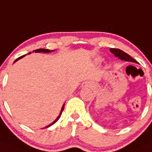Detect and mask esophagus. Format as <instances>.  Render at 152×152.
<instances>
[{
    "mask_svg": "<svg viewBox=\"0 0 152 152\" xmlns=\"http://www.w3.org/2000/svg\"><path fill=\"white\" fill-rule=\"evenodd\" d=\"M89 83H88V82H84V83H83V84H82V87H89Z\"/></svg>",
    "mask_w": 152,
    "mask_h": 152,
    "instance_id": "obj_1",
    "label": "esophagus"
}]
</instances>
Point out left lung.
<instances>
[{
    "mask_svg": "<svg viewBox=\"0 0 152 152\" xmlns=\"http://www.w3.org/2000/svg\"><path fill=\"white\" fill-rule=\"evenodd\" d=\"M110 52L112 53H113L114 56L116 57H118L122 60H125V61H129V62H133V63H137V62L134 60V58L131 57L129 54H128L125 52L122 51V50L118 48H110Z\"/></svg>",
    "mask_w": 152,
    "mask_h": 152,
    "instance_id": "1",
    "label": "left lung"
}]
</instances>
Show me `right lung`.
I'll return each instance as SVG.
<instances>
[{
    "label": "right lung",
    "instance_id": "obj_1",
    "mask_svg": "<svg viewBox=\"0 0 152 152\" xmlns=\"http://www.w3.org/2000/svg\"><path fill=\"white\" fill-rule=\"evenodd\" d=\"M51 51H53V50H48V49L39 48V49H37V50H34V51H33V52H35V53H39V52H43V53H50V52H51ZM31 53V52H30V53ZM24 56H25V55H23V56H21V57H18V58H17L16 60H15V62H14V63H15V62H16L17 60H20V59H21V58H22V57H24ZM64 106H65V104H63V107H62L61 111H60V114H59V115H58V116H57V118H56L55 120L53 121V122H52V123H50V125H48V126H46V127H45V128H48V127H50V126H51L52 125H53V124L55 123V122H57V121H58V119H59V118H60V116H61L62 112H63V110H64Z\"/></svg>",
    "mask_w": 152,
    "mask_h": 152
}]
</instances>
